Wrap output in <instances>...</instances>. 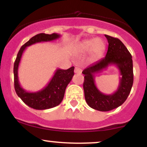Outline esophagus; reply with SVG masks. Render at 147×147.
Returning <instances> with one entry per match:
<instances>
[{"label": "esophagus", "instance_id": "1", "mask_svg": "<svg viewBox=\"0 0 147 147\" xmlns=\"http://www.w3.org/2000/svg\"><path fill=\"white\" fill-rule=\"evenodd\" d=\"M82 69L80 68H79V67H75V72L76 74H81L82 73Z\"/></svg>", "mask_w": 147, "mask_h": 147}]
</instances>
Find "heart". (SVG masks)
<instances>
[{
    "label": "heart",
    "instance_id": "b5f03b06",
    "mask_svg": "<svg viewBox=\"0 0 147 147\" xmlns=\"http://www.w3.org/2000/svg\"><path fill=\"white\" fill-rule=\"evenodd\" d=\"M106 50V43L102 38H90L84 40L77 45L76 51L79 54L90 52V59L96 61L100 59Z\"/></svg>",
    "mask_w": 147,
    "mask_h": 147
}]
</instances>
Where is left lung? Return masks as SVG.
<instances>
[{"instance_id": "1", "label": "left lung", "mask_w": 147, "mask_h": 147, "mask_svg": "<svg viewBox=\"0 0 147 147\" xmlns=\"http://www.w3.org/2000/svg\"><path fill=\"white\" fill-rule=\"evenodd\" d=\"M109 43L106 57L84 69V90L88 105L99 111H109L119 107L126 101L133 83V60L131 53L119 39L105 34ZM111 65L118 67L122 78L117 90L111 95H105L94 84V76Z\"/></svg>"}]
</instances>
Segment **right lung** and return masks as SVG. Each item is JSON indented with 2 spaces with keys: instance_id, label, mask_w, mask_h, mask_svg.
Masks as SVG:
<instances>
[{
  "instance_id": "1",
  "label": "right lung",
  "mask_w": 147,
  "mask_h": 147,
  "mask_svg": "<svg viewBox=\"0 0 147 147\" xmlns=\"http://www.w3.org/2000/svg\"><path fill=\"white\" fill-rule=\"evenodd\" d=\"M60 34L53 33L52 34L41 33L32 37L27 43L21 47L18 51L14 65V88L16 94L25 104L36 110H45L58 106L63 100L65 88L72 80L74 75V69L72 66L67 70L58 68L55 72L51 80L48 85L42 90L37 92H28L23 88L18 82V70L21 61L22 55L25 48L30 45L40 42L51 41L57 39Z\"/></svg>"
}]
</instances>
